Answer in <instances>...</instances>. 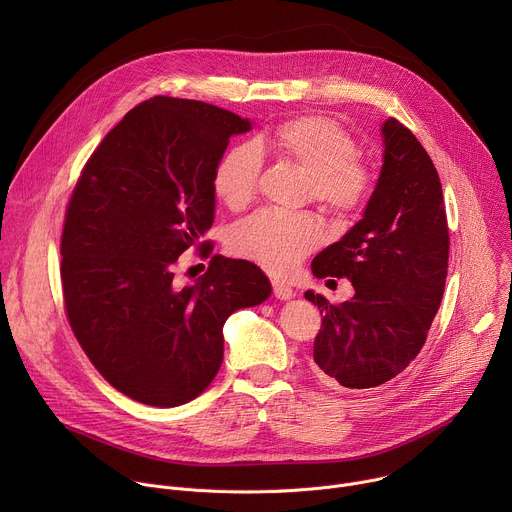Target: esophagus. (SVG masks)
<instances>
[{
    "label": "esophagus",
    "instance_id": "34e87169",
    "mask_svg": "<svg viewBox=\"0 0 512 512\" xmlns=\"http://www.w3.org/2000/svg\"><path fill=\"white\" fill-rule=\"evenodd\" d=\"M273 296H275L277 300L285 302V300L296 298V291L291 289L287 283H283V281H273Z\"/></svg>",
    "mask_w": 512,
    "mask_h": 512
}]
</instances>
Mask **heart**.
<instances>
[{
	"instance_id": "obj_1",
	"label": "heart",
	"mask_w": 512,
	"mask_h": 512,
	"mask_svg": "<svg viewBox=\"0 0 512 512\" xmlns=\"http://www.w3.org/2000/svg\"><path fill=\"white\" fill-rule=\"evenodd\" d=\"M261 152L296 164L308 174L310 196L334 214L354 212L369 196L371 174L356 156L352 135L334 119L306 115L259 135L251 145H235L218 160L212 176L216 198L229 208L247 206L255 192ZM322 227L310 212L257 210L229 233V249L255 265L283 275L318 247Z\"/></svg>"
}]
</instances>
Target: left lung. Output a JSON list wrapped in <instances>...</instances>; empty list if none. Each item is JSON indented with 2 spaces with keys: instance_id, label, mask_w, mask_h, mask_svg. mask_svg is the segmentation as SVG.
Wrapping results in <instances>:
<instances>
[{
  "instance_id": "left-lung-1",
  "label": "left lung",
  "mask_w": 512,
  "mask_h": 512,
  "mask_svg": "<svg viewBox=\"0 0 512 512\" xmlns=\"http://www.w3.org/2000/svg\"><path fill=\"white\" fill-rule=\"evenodd\" d=\"M383 168L360 221L312 261L318 279L346 277L352 300L320 308L314 369L348 389L379 387L409 367L440 310L450 255L442 182L417 137L397 119L381 125Z\"/></svg>"
}]
</instances>
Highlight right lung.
Returning a JSON list of instances; mask_svg holds the SVG:
<instances>
[{
  "mask_svg": "<svg viewBox=\"0 0 512 512\" xmlns=\"http://www.w3.org/2000/svg\"><path fill=\"white\" fill-rule=\"evenodd\" d=\"M249 129L214 105L154 97L105 135L72 190L60 241L66 316L95 369L139 403L198 397L223 364L227 318L271 294L255 263L221 255L190 285L174 277L184 251L210 255L214 168Z\"/></svg>",
  "mask_w": 512,
  "mask_h": 512,
  "instance_id": "obj_1",
  "label": "right lung"
}]
</instances>
